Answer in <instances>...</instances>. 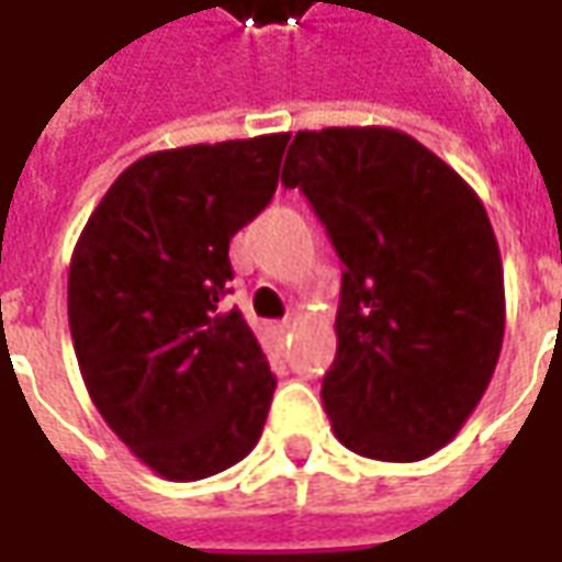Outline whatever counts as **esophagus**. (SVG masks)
Wrapping results in <instances>:
<instances>
[{"mask_svg":"<svg viewBox=\"0 0 562 562\" xmlns=\"http://www.w3.org/2000/svg\"><path fill=\"white\" fill-rule=\"evenodd\" d=\"M290 329H293V324H290V321H281V324H274V333H278V336H284V333H290Z\"/></svg>","mask_w":562,"mask_h":562,"instance_id":"34e87169","label":"esophagus"}]
</instances>
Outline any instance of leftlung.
<instances>
[{
  "label": "left lung",
  "instance_id": "left-lung-1",
  "mask_svg": "<svg viewBox=\"0 0 562 562\" xmlns=\"http://www.w3.org/2000/svg\"><path fill=\"white\" fill-rule=\"evenodd\" d=\"M281 184L305 193L345 262L321 390L336 439L387 463L436 453L503 351V260L479 193L390 126L302 130Z\"/></svg>",
  "mask_w": 562,
  "mask_h": 562
}]
</instances>
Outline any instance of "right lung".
Returning a JSON list of instances; mask_svg holds the SVG:
<instances>
[{
  "mask_svg": "<svg viewBox=\"0 0 562 562\" xmlns=\"http://www.w3.org/2000/svg\"><path fill=\"white\" fill-rule=\"evenodd\" d=\"M290 133L157 150L123 169L69 266L90 400L157 475L199 481L260 441L274 375L229 293V238L260 214Z\"/></svg>",
  "mask_w": 562,
  "mask_h": 562,
  "instance_id": "right-lung-1",
  "label": "right lung"
}]
</instances>
